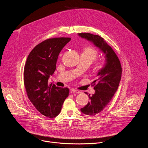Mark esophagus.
I'll return each mask as SVG.
<instances>
[{"mask_svg":"<svg viewBox=\"0 0 148 148\" xmlns=\"http://www.w3.org/2000/svg\"><path fill=\"white\" fill-rule=\"evenodd\" d=\"M70 92L71 93H77V94H79L81 92L79 90H75V89H71L70 90Z\"/></svg>","mask_w":148,"mask_h":148,"instance_id":"esophagus-1","label":"esophagus"}]
</instances>
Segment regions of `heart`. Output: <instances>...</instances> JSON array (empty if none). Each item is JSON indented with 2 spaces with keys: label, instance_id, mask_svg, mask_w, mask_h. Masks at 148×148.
<instances>
[{
  "label": "heart",
  "instance_id": "obj_1",
  "mask_svg": "<svg viewBox=\"0 0 148 148\" xmlns=\"http://www.w3.org/2000/svg\"><path fill=\"white\" fill-rule=\"evenodd\" d=\"M83 53L90 57L92 62L95 61L98 57V53L97 50L92 47H87L84 49V51Z\"/></svg>",
  "mask_w": 148,
  "mask_h": 148
}]
</instances>
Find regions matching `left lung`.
<instances>
[{"label": "left lung", "mask_w": 148, "mask_h": 148, "mask_svg": "<svg viewBox=\"0 0 148 148\" xmlns=\"http://www.w3.org/2000/svg\"><path fill=\"white\" fill-rule=\"evenodd\" d=\"M78 35L91 41L105 57L104 66L99 70L97 79L92 82L95 92L91 96L88 95L90 101L81 109L84 114L95 115L103 111L116 92L121 78L122 67L114 51L101 36L88 33H79Z\"/></svg>", "instance_id": "left-lung-1"}]
</instances>
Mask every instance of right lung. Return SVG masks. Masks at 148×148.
<instances>
[{
    "label": "right lung",
    "mask_w": 148,
    "mask_h": 148,
    "mask_svg": "<svg viewBox=\"0 0 148 148\" xmlns=\"http://www.w3.org/2000/svg\"><path fill=\"white\" fill-rule=\"evenodd\" d=\"M69 37L47 39L29 54L24 68V84L27 97L36 110L49 118L57 116L69 94V89L49 85L48 80L56 69L58 55Z\"/></svg>",
    "instance_id": "obj_1"
}]
</instances>
